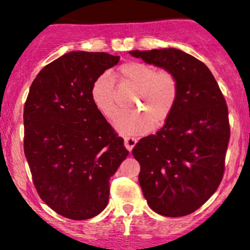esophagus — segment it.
Listing matches in <instances>:
<instances>
[{
  "instance_id": "esophagus-1",
  "label": "esophagus",
  "mask_w": 250,
  "mask_h": 250,
  "mask_svg": "<svg viewBox=\"0 0 250 250\" xmlns=\"http://www.w3.org/2000/svg\"><path fill=\"white\" fill-rule=\"evenodd\" d=\"M135 144H137V139H135V138H125V146L128 151H132L133 147L135 146Z\"/></svg>"
}]
</instances>
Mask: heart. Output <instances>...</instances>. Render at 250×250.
Here are the masks:
<instances>
[{
    "label": "heart",
    "instance_id": "heart-1",
    "mask_svg": "<svg viewBox=\"0 0 250 250\" xmlns=\"http://www.w3.org/2000/svg\"><path fill=\"white\" fill-rule=\"evenodd\" d=\"M121 87L135 90L134 106L146 112L122 113L116 118L115 127L125 135H135L151 129L153 122L160 125L169 117L178 99V80L170 71L158 70L144 62H129L118 69ZM90 99L97 110L107 120L117 113V92L109 72L97 77L90 88Z\"/></svg>",
    "mask_w": 250,
    "mask_h": 250
}]
</instances>
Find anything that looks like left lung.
I'll return each mask as SVG.
<instances>
[{
    "mask_svg": "<svg viewBox=\"0 0 250 250\" xmlns=\"http://www.w3.org/2000/svg\"><path fill=\"white\" fill-rule=\"evenodd\" d=\"M132 57L170 71L178 80L175 106L156 134L143 138L132 153L148 207L163 216L197 210L216 191L230 140L225 98L210 70L175 48L130 50Z\"/></svg>",
    "mask_w": 250,
    "mask_h": 250,
    "instance_id": "left-lung-1",
    "label": "left lung"
}]
</instances>
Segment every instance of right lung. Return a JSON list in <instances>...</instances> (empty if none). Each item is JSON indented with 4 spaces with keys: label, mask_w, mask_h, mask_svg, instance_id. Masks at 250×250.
<instances>
[{
    "label": "right lung",
    "mask_w": 250,
    "mask_h": 250,
    "mask_svg": "<svg viewBox=\"0 0 250 250\" xmlns=\"http://www.w3.org/2000/svg\"><path fill=\"white\" fill-rule=\"evenodd\" d=\"M120 57L70 52L46 65L24 106V152L35 188L59 215L85 220L107 206L110 178L128 156L90 99L93 82Z\"/></svg>",
    "instance_id": "obj_1"
}]
</instances>
